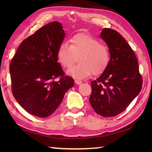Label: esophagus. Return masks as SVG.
<instances>
[{
  "label": "esophagus",
  "mask_w": 152,
  "mask_h": 152,
  "mask_svg": "<svg viewBox=\"0 0 152 152\" xmlns=\"http://www.w3.org/2000/svg\"><path fill=\"white\" fill-rule=\"evenodd\" d=\"M74 82H75L76 84L77 85H80L82 83V81H80V80H74Z\"/></svg>",
  "instance_id": "34e87169"
}]
</instances>
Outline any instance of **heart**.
Returning <instances> with one entry per match:
<instances>
[{
    "label": "heart",
    "instance_id": "1",
    "mask_svg": "<svg viewBox=\"0 0 152 152\" xmlns=\"http://www.w3.org/2000/svg\"><path fill=\"white\" fill-rule=\"evenodd\" d=\"M70 46L61 43L57 51V59L63 68H69L79 56V63L66 71L76 79H83L93 74H99L108 65V48L96 38L84 33L77 34L70 40Z\"/></svg>",
    "mask_w": 152,
    "mask_h": 152
}]
</instances>
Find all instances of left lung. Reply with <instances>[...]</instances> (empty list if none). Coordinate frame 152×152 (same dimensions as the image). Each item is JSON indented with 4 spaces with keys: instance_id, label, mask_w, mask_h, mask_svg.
Listing matches in <instances>:
<instances>
[{
    "instance_id": "obj_1",
    "label": "left lung",
    "mask_w": 152,
    "mask_h": 152,
    "mask_svg": "<svg viewBox=\"0 0 152 152\" xmlns=\"http://www.w3.org/2000/svg\"><path fill=\"white\" fill-rule=\"evenodd\" d=\"M100 37L107 44L110 59L101 75L91 82L89 102L96 114L114 117L139 94L142 80L137 58L124 37L107 28L102 30Z\"/></svg>"
}]
</instances>
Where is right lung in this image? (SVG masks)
Returning <instances> with one entry per match:
<instances>
[{
    "label": "right lung",
    "instance_id": "obj_1",
    "mask_svg": "<svg viewBox=\"0 0 152 152\" xmlns=\"http://www.w3.org/2000/svg\"><path fill=\"white\" fill-rule=\"evenodd\" d=\"M65 33L61 23H50L22 42L10 64L12 93L29 114L46 118L56 110L74 80L64 76L57 51ZM61 76L56 82L54 80Z\"/></svg>",
    "mask_w": 152,
    "mask_h": 152
}]
</instances>
